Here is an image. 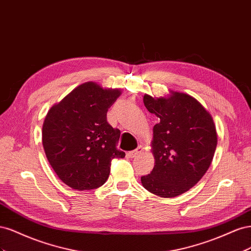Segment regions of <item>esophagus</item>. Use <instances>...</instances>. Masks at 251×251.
Masks as SVG:
<instances>
[{
	"instance_id": "1",
	"label": "esophagus",
	"mask_w": 251,
	"mask_h": 251,
	"mask_svg": "<svg viewBox=\"0 0 251 251\" xmlns=\"http://www.w3.org/2000/svg\"><path fill=\"white\" fill-rule=\"evenodd\" d=\"M140 151H141V148H138L137 150H134V151H128V155H130L132 158H134V157H136L140 153Z\"/></svg>"
}]
</instances>
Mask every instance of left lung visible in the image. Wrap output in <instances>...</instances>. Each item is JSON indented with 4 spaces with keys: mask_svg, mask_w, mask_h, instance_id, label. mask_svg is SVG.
I'll return each instance as SVG.
<instances>
[{
    "mask_svg": "<svg viewBox=\"0 0 251 251\" xmlns=\"http://www.w3.org/2000/svg\"><path fill=\"white\" fill-rule=\"evenodd\" d=\"M143 102L160 121L153 128L155 166L141 183L151 194L173 198L198 183L208 170L218 141L216 126L203 105L184 93L168 98L146 94Z\"/></svg>",
    "mask_w": 251,
    "mask_h": 251,
    "instance_id": "8db88e82",
    "label": "left lung"
}]
</instances>
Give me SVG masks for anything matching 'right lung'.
I'll use <instances>...</instances> for the list:
<instances>
[{
  "label": "right lung",
  "instance_id": "right-lung-1",
  "mask_svg": "<svg viewBox=\"0 0 251 251\" xmlns=\"http://www.w3.org/2000/svg\"><path fill=\"white\" fill-rule=\"evenodd\" d=\"M121 94L89 81L75 88L49 110L42 139L52 169L65 184L77 191L101 186L113 159L124 158L116 149L120 131L107 121V112Z\"/></svg>",
  "mask_w": 251,
  "mask_h": 251
}]
</instances>
